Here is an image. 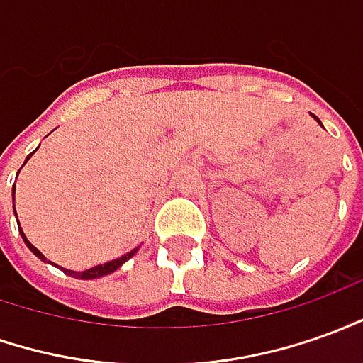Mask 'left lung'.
Returning a JSON list of instances; mask_svg holds the SVG:
<instances>
[{"mask_svg": "<svg viewBox=\"0 0 363 363\" xmlns=\"http://www.w3.org/2000/svg\"><path fill=\"white\" fill-rule=\"evenodd\" d=\"M314 118H316V116H314ZM316 120H318V118H316Z\"/></svg>", "mask_w": 363, "mask_h": 363, "instance_id": "8db88e82", "label": "left lung"}]
</instances>
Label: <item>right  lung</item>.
Here are the masks:
<instances>
[{"label": "right lung", "instance_id": "right-lung-1", "mask_svg": "<svg viewBox=\"0 0 363 363\" xmlns=\"http://www.w3.org/2000/svg\"><path fill=\"white\" fill-rule=\"evenodd\" d=\"M27 160H29V157H27ZM13 194H15V186H13ZM13 211H15V207H13ZM19 233H21V237H23L25 245H27V247L31 249V253L37 255V257H39L41 261H47L43 255H41V251H39L37 247H33V245L27 241V237L23 235V231H19ZM134 253H136V249H132L130 253H126L124 257H120V259H114V261L104 262V264H99V267H94V269H89V271L74 272V271H65V269H62V271L69 272V274H72V277H77V279H84V281H89V279H99V277H104V274H110V272H114L116 269H120V267H122L124 262L128 261L130 257H132Z\"/></svg>", "mask_w": 363, "mask_h": 363}]
</instances>
